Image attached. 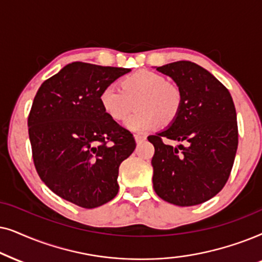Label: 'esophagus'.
I'll return each mask as SVG.
<instances>
[{"label":"esophagus","instance_id":"obj_1","mask_svg":"<svg viewBox=\"0 0 262 262\" xmlns=\"http://www.w3.org/2000/svg\"><path fill=\"white\" fill-rule=\"evenodd\" d=\"M144 140H146V138L144 135H135V141H137V144H140Z\"/></svg>","mask_w":262,"mask_h":262}]
</instances>
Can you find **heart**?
Returning a JSON list of instances; mask_svg holds the SVG:
<instances>
[{
  "instance_id": "obj_1",
  "label": "heart",
  "mask_w": 262,
  "mask_h": 262,
  "mask_svg": "<svg viewBox=\"0 0 262 262\" xmlns=\"http://www.w3.org/2000/svg\"><path fill=\"white\" fill-rule=\"evenodd\" d=\"M100 104L107 116L125 121V128L135 133H145L157 124L166 127L179 116L182 95L176 85L167 82L162 74L152 71H139L122 79L121 89L106 86L100 93Z\"/></svg>"
}]
</instances>
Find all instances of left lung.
Returning a JSON list of instances; mask_svg holds the SVG:
<instances>
[{
	"instance_id": "1",
	"label": "left lung",
	"mask_w": 262,
	"mask_h": 262,
	"mask_svg": "<svg viewBox=\"0 0 262 262\" xmlns=\"http://www.w3.org/2000/svg\"><path fill=\"white\" fill-rule=\"evenodd\" d=\"M157 71L175 81L182 105L171 124L148 137L153 188L164 201L194 206L217 195L231 172L238 145L235 105L228 89L196 63L177 61ZM164 140L186 146L173 148Z\"/></svg>"
}]
</instances>
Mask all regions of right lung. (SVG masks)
Returning a JSON list of instances; mask_svg holds the SVG:
<instances>
[{
	"label": "right lung",
	"instance_id": "right-lung-1",
	"mask_svg": "<svg viewBox=\"0 0 262 262\" xmlns=\"http://www.w3.org/2000/svg\"><path fill=\"white\" fill-rule=\"evenodd\" d=\"M129 72L73 62L45 80L33 99L27 124L38 175L49 189L80 207H99L116 196L118 167L137 146L99 99L106 86Z\"/></svg>",
	"mask_w": 262,
	"mask_h": 262
}]
</instances>
